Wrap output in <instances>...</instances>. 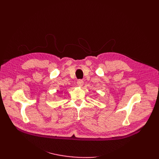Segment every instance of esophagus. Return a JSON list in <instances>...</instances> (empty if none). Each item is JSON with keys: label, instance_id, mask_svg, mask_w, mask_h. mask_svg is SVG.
Here are the masks:
<instances>
[{"label": "esophagus", "instance_id": "obj_1", "mask_svg": "<svg viewBox=\"0 0 159 159\" xmlns=\"http://www.w3.org/2000/svg\"><path fill=\"white\" fill-rule=\"evenodd\" d=\"M77 84H78L79 86L82 87L83 85H84V81H83L82 80H81V79L78 80H77Z\"/></svg>", "mask_w": 159, "mask_h": 159}]
</instances>
